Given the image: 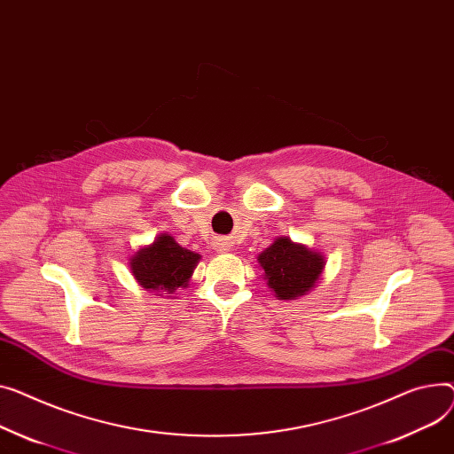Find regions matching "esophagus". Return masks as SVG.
<instances>
[{"mask_svg": "<svg viewBox=\"0 0 454 454\" xmlns=\"http://www.w3.org/2000/svg\"><path fill=\"white\" fill-rule=\"evenodd\" d=\"M217 250H219V252H224V250H226V245H224V243H217Z\"/></svg>", "mask_w": 454, "mask_h": 454, "instance_id": "34e87169", "label": "esophagus"}]
</instances>
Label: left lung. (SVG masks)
I'll return each mask as SVG.
<instances>
[{
  "label": "left lung",
  "mask_w": 454,
  "mask_h": 454,
  "mask_svg": "<svg viewBox=\"0 0 454 454\" xmlns=\"http://www.w3.org/2000/svg\"><path fill=\"white\" fill-rule=\"evenodd\" d=\"M268 286L279 299L305 295L319 279L325 261L319 254L294 245L290 239L279 237L259 255Z\"/></svg>",
  "instance_id": "8db88e82"
}]
</instances>
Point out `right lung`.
Segmentation results:
<instances>
[{
  "instance_id": "right-lung-1",
  "label": "right lung",
  "mask_w": 454,
  "mask_h": 454,
  "mask_svg": "<svg viewBox=\"0 0 454 454\" xmlns=\"http://www.w3.org/2000/svg\"><path fill=\"white\" fill-rule=\"evenodd\" d=\"M199 259V254L178 247L171 235H160L131 259V271L145 290L175 294L188 285Z\"/></svg>"
}]
</instances>
